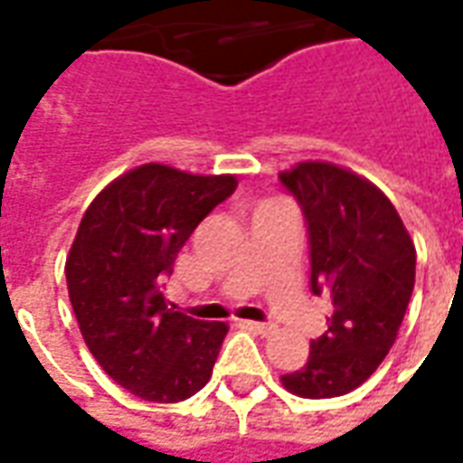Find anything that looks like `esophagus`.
I'll return each mask as SVG.
<instances>
[{"label":"esophagus","mask_w":463,"mask_h":463,"mask_svg":"<svg viewBox=\"0 0 463 463\" xmlns=\"http://www.w3.org/2000/svg\"><path fill=\"white\" fill-rule=\"evenodd\" d=\"M242 327H248L252 332H260V335H272L275 332L272 322H242Z\"/></svg>","instance_id":"34e87169"}]
</instances>
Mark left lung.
<instances>
[{"label": "left lung", "mask_w": 463, "mask_h": 463, "mask_svg": "<svg viewBox=\"0 0 463 463\" xmlns=\"http://www.w3.org/2000/svg\"><path fill=\"white\" fill-rule=\"evenodd\" d=\"M307 225L310 290L330 302L327 332L300 369L282 374L292 394L342 397L387 357L414 290L417 250L377 185L332 163L280 173Z\"/></svg>", "instance_id": "obj_1"}]
</instances>
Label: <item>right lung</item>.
I'll list each match as a JSON object with an SVG mask.
<instances>
[{
  "label": "right lung",
  "mask_w": 463,
  "mask_h": 463,
  "mask_svg": "<svg viewBox=\"0 0 463 463\" xmlns=\"http://www.w3.org/2000/svg\"><path fill=\"white\" fill-rule=\"evenodd\" d=\"M235 188V175L146 163L81 218L66 258L79 330L106 374L146 402H183L211 379L228 327L173 310L161 288L198 222Z\"/></svg>",
  "instance_id": "obj_1"
}]
</instances>
